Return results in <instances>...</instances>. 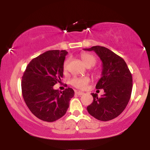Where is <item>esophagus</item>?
Segmentation results:
<instances>
[{
    "label": "esophagus",
    "instance_id": "34e87169",
    "mask_svg": "<svg viewBox=\"0 0 150 150\" xmlns=\"http://www.w3.org/2000/svg\"><path fill=\"white\" fill-rule=\"evenodd\" d=\"M75 93H76L77 95H82V94H84V92H81V91H76Z\"/></svg>",
    "mask_w": 150,
    "mask_h": 150
}]
</instances>
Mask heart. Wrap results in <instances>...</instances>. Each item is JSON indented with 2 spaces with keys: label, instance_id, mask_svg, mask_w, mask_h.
<instances>
[{
  "label": "heart",
  "instance_id": "1",
  "mask_svg": "<svg viewBox=\"0 0 150 150\" xmlns=\"http://www.w3.org/2000/svg\"><path fill=\"white\" fill-rule=\"evenodd\" d=\"M80 58L82 62L85 63V65L88 68L94 66L96 63V58L93 56L92 54L88 53H82L80 54ZM70 59L67 58L64 61L63 65V71H66L68 70V63H69ZM70 85L73 87H76L77 89H84L87 87L88 84L90 82V78L87 76L85 77H74L70 80Z\"/></svg>",
  "mask_w": 150,
  "mask_h": 150
}]
</instances>
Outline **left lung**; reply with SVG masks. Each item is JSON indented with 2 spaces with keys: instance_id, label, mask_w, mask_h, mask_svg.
<instances>
[{
  "instance_id": "left-lung-1",
  "label": "left lung",
  "mask_w": 150,
  "mask_h": 150,
  "mask_svg": "<svg viewBox=\"0 0 150 150\" xmlns=\"http://www.w3.org/2000/svg\"><path fill=\"white\" fill-rule=\"evenodd\" d=\"M94 51L102 61L101 77L96 85L104 94L98 97L92 93L93 102L87 107L91 116L101 121L116 118L124 111L131 96L132 78L124 60L104 46H95L84 49Z\"/></svg>"
}]
</instances>
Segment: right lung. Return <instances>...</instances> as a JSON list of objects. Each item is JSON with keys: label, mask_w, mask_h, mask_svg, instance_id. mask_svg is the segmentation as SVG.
Returning a JSON list of instances; mask_svg holds the SVG:
<instances>
[{"label": "right lung", "mask_w": 150, "mask_h": 150, "mask_svg": "<svg viewBox=\"0 0 150 150\" xmlns=\"http://www.w3.org/2000/svg\"><path fill=\"white\" fill-rule=\"evenodd\" d=\"M65 50H51L30 62L22 77V93L25 104L36 117L46 122L59 119L66 113L75 92L68 87L61 92L53 88L61 82Z\"/></svg>", "instance_id": "right-lung-1"}]
</instances>
